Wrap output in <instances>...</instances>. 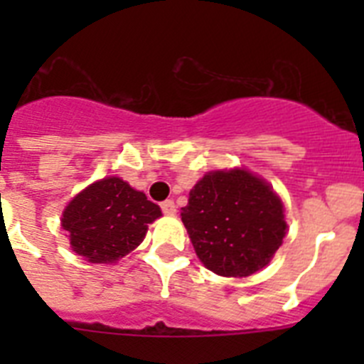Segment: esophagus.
<instances>
[{
    "label": "esophagus",
    "mask_w": 364,
    "mask_h": 364,
    "mask_svg": "<svg viewBox=\"0 0 364 364\" xmlns=\"http://www.w3.org/2000/svg\"><path fill=\"white\" fill-rule=\"evenodd\" d=\"M160 208H162V211L166 215H175L176 213V205L173 200H164L162 204H160Z\"/></svg>",
    "instance_id": "esophagus-1"
}]
</instances>
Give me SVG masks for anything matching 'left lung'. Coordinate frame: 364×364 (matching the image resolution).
Returning <instances> with one entry per match:
<instances>
[{
	"mask_svg": "<svg viewBox=\"0 0 364 364\" xmlns=\"http://www.w3.org/2000/svg\"><path fill=\"white\" fill-rule=\"evenodd\" d=\"M180 215L202 264L222 277H247L269 264L288 228L281 198L246 169L202 176Z\"/></svg>",
	"mask_w": 364,
	"mask_h": 364,
	"instance_id": "1",
	"label": "left lung"
}]
</instances>
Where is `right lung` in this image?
Returning a JSON list of instances; mask_svg holds the SVG:
<instances>
[{
  "instance_id": "1",
  "label": "right lung",
  "mask_w": 364,
  "mask_h": 364,
  "mask_svg": "<svg viewBox=\"0 0 364 364\" xmlns=\"http://www.w3.org/2000/svg\"><path fill=\"white\" fill-rule=\"evenodd\" d=\"M162 217L154 202L118 176L102 178L67 204L62 228L70 247L92 264H112L142 242L151 222Z\"/></svg>"
}]
</instances>
